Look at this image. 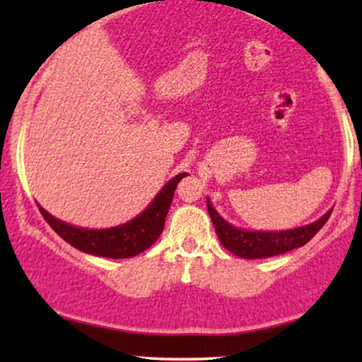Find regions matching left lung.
<instances>
[{
    "label": "left lung",
    "instance_id": "1",
    "mask_svg": "<svg viewBox=\"0 0 362 362\" xmlns=\"http://www.w3.org/2000/svg\"><path fill=\"white\" fill-rule=\"evenodd\" d=\"M206 202L219 242L223 243V247L226 250L242 257V259H267V257L281 255V253L293 250V248L303 247V245L308 243L322 230V226L328 221V218L332 214L330 209L315 223L294 228V230L247 231L235 228L233 224L224 221L221 216L216 213L214 207L211 206L209 199Z\"/></svg>",
    "mask_w": 362,
    "mask_h": 362
}]
</instances>
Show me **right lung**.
<instances>
[{
    "mask_svg": "<svg viewBox=\"0 0 362 362\" xmlns=\"http://www.w3.org/2000/svg\"><path fill=\"white\" fill-rule=\"evenodd\" d=\"M187 173H180V175L173 177L158 192L155 201L134 219L120 224V226L107 228V230H86V228L71 226V224L54 218L44 207L39 206V211L49 223V226L64 242L73 245L78 250L97 257H109V259H129V257L138 255L151 247L161 235L173 194H175L178 182Z\"/></svg>",
    "mask_w": 362,
    "mask_h": 362,
    "instance_id": "obj_1",
    "label": "right lung"
}]
</instances>
